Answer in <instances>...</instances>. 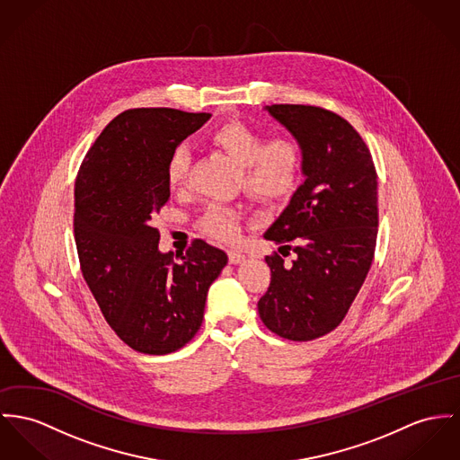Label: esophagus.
Segmentation results:
<instances>
[{"label": "esophagus", "mask_w": 460, "mask_h": 460, "mask_svg": "<svg viewBox=\"0 0 460 460\" xmlns=\"http://www.w3.org/2000/svg\"><path fill=\"white\" fill-rule=\"evenodd\" d=\"M227 255H229V262L231 264H240V262L245 261V253L240 252V250H229Z\"/></svg>", "instance_id": "esophagus-1"}]
</instances>
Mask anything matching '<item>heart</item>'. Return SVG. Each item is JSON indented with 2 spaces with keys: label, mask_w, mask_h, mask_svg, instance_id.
I'll list each match as a JSON object with an SVG mask.
<instances>
[{
  "label": "heart",
  "mask_w": 460,
  "mask_h": 460,
  "mask_svg": "<svg viewBox=\"0 0 460 460\" xmlns=\"http://www.w3.org/2000/svg\"><path fill=\"white\" fill-rule=\"evenodd\" d=\"M236 164H240L242 183L257 199L277 201L287 198L301 178L305 150L294 137H275L264 142V135L242 120H227L217 126L210 135ZM190 154L178 146L166 166L168 185L178 190L185 185ZM201 229L217 240L233 242L240 234V215L222 203H210L199 220Z\"/></svg>",
  "instance_id": "heart-1"
}]
</instances>
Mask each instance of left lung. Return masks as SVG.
<instances>
[{"label":"left lung","mask_w":460,"mask_h":460,"mask_svg":"<svg viewBox=\"0 0 460 460\" xmlns=\"http://www.w3.org/2000/svg\"><path fill=\"white\" fill-rule=\"evenodd\" d=\"M266 110L303 145L305 181L264 233L296 259L285 265L277 252L266 255L271 282L257 310L280 338L310 341L341 323L371 268L376 170L360 135L338 113L310 105Z\"/></svg>","instance_id":"8db88e82"}]
</instances>
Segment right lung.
Masks as SVG:
<instances>
[{
	"mask_svg": "<svg viewBox=\"0 0 460 460\" xmlns=\"http://www.w3.org/2000/svg\"><path fill=\"white\" fill-rule=\"evenodd\" d=\"M212 115L133 108L89 148L75 180L80 270L115 334L133 350L172 354L201 327L207 294L227 264L203 240L173 261L150 220L170 199L172 152Z\"/></svg>",
	"mask_w": 460,
	"mask_h": 460,
	"instance_id": "add662e5",
	"label": "right lung"
}]
</instances>
